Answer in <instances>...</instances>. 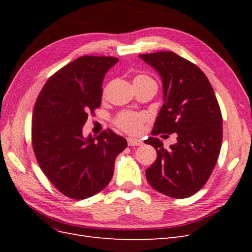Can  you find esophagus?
I'll list each match as a JSON object with an SVG mask.
<instances>
[{
  "mask_svg": "<svg viewBox=\"0 0 252 252\" xmlns=\"http://www.w3.org/2000/svg\"><path fill=\"white\" fill-rule=\"evenodd\" d=\"M142 144H143V142L140 139H135V138H129L128 139L129 146H141Z\"/></svg>",
  "mask_w": 252,
  "mask_h": 252,
  "instance_id": "obj_1",
  "label": "esophagus"
}]
</instances>
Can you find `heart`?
<instances>
[{
    "label": "heart",
    "instance_id": "heart-1",
    "mask_svg": "<svg viewBox=\"0 0 252 252\" xmlns=\"http://www.w3.org/2000/svg\"><path fill=\"white\" fill-rule=\"evenodd\" d=\"M138 78H147L140 75ZM146 121V116L144 113L124 111L121 112L116 119V125L128 133H138L144 122Z\"/></svg>",
    "mask_w": 252,
    "mask_h": 252
}]
</instances>
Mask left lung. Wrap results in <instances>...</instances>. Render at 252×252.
<instances>
[{
    "label": "left lung",
    "instance_id": "left-lung-1",
    "mask_svg": "<svg viewBox=\"0 0 252 252\" xmlns=\"http://www.w3.org/2000/svg\"><path fill=\"white\" fill-rule=\"evenodd\" d=\"M140 58L163 83L164 104L151 133L177 134L168 150L158 138L145 141L158 155L146 178L157 191L185 199L199 191L215 168L223 140L222 113L209 80L195 64L172 51Z\"/></svg>",
    "mask_w": 252,
    "mask_h": 252
}]
</instances>
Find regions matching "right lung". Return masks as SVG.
Instances as JSON below:
<instances>
[{"label":"right lung","mask_w":252,"mask_h":252,"mask_svg":"<svg viewBox=\"0 0 252 252\" xmlns=\"http://www.w3.org/2000/svg\"><path fill=\"white\" fill-rule=\"evenodd\" d=\"M113 57L84 56L51 75L36 98L32 140L36 161L61 193L73 200L93 196L107 186L114 161L127 141L110 129L83 136L88 114L101 106L106 72Z\"/></svg>","instance_id":"right-lung-1"}]
</instances>
